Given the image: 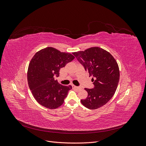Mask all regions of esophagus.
<instances>
[{
  "label": "esophagus",
  "instance_id": "34e87169",
  "mask_svg": "<svg viewBox=\"0 0 146 146\" xmlns=\"http://www.w3.org/2000/svg\"><path fill=\"white\" fill-rule=\"evenodd\" d=\"M72 88H74V89H76V90H80V87H79V86H75V85H72Z\"/></svg>",
  "mask_w": 146,
  "mask_h": 146
}]
</instances>
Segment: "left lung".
<instances>
[{"label": "left lung", "instance_id": "obj_1", "mask_svg": "<svg viewBox=\"0 0 146 146\" xmlns=\"http://www.w3.org/2000/svg\"><path fill=\"white\" fill-rule=\"evenodd\" d=\"M73 55L89 76H92L94 88H85L88 97L81 100L87 108L95 110L105 105L112 98L119 81V66L109 52L98 47L85 51L74 52Z\"/></svg>", "mask_w": 146, "mask_h": 146}]
</instances>
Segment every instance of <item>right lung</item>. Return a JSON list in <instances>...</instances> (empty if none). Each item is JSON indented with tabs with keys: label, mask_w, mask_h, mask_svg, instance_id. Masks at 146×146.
Returning <instances> with one entry per match:
<instances>
[{
	"label": "right lung",
	"mask_w": 146,
	"mask_h": 146,
	"mask_svg": "<svg viewBox=\"0 0 146 146\" xmlns=\"http://www.w3.org/2000/svg\"><path fill=\"white\" fill-rule=\"evenodd\" d=\"M74 59L70 54L53 47H46L35 54L29 65L27 80L31 92L39 104L55 109L63 104L72 86L60 85L54 77H58L60 69Z\"/></svg>",
	"instance_id": "1"
}]
</instances>
